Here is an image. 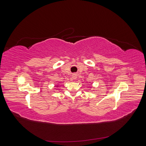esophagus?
<instances>
[{
    "mask_svg": "<svg viewBox=\"0 0 146 146\" xmlns=\"http://www.w3.org/2000/svg\"><path fill=\"white\" fill-rule=\"evenodd\" d=\"M77 74H74L72 75V78H73L74 80H76V79L77 78Z\"/></svg>",
    "mask_w": 146,
    "mask_h": 146,
    "instance_id": "obj_1",
    "label": "esophagus"
}]
</instances>
